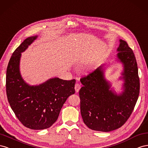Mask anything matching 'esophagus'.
<instances>
[{
  "label": "esophagus",
  "instance_id": "esophagus-1",
  "mask_svg": "<svg viewBox=\"0 0 148 148\" xmlns=\"http://www.w3.org/2000/svg\"><path fill=\"white\" fill-rule=\"evenodd\" d=\"M74 88H75V92L77 93L79 91L80 88H81V85H80V84H75Z\"/></svg>",
  "mask_w": 148,
  "mask_h": 148
}]
</instances>
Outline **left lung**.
<instances>
[{
	"instance_id": "1",
	"label": "left lung",
	"mask_w": 148,
	"mask_h": 148,
	"mask_svg": "<svg viewBox=\"0 0 148 148\" xmlns=\"http://www.w3.org/2000/svg\"><path fill=\"white\" fill-rule=\"evenodd\" d=\"M117 58L123 65V91L117 94L104 75L103 65L81 78L79 90L81 116L88 128L108 132L120 128L132 113L140 94L138 65L133 50L120 40Z\"/></svg>"
}]
</instances>
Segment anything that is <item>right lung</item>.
<instances>
[{
  "instance_id": "obj_1",
  "label": "right lung",
  "mask_w": 148,
  "mask_h": 148,
  "mask_svg": "<svg viewBox=\"0 0 148 148\" xmlns=\"http://www.w3.org/2000/svg\"><path fill=\"white\" fill-rule=\"evenodd\" d=\"M37 37L27 38L12 54L7 69L6 92L11 108L21 123L29 129L44 130L57 120L67 99L75 93V80L54 77L38 86L24 81L20 72L21 53Z\"/></svg>"
}]
</instances>
